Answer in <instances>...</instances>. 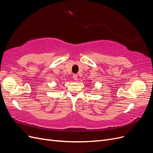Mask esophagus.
<instances>
[{
	"label": "esophagus",
	"mask_w": 153,
	"mask_h": 153,
	"mask_svg": "<svg viewBox=\"0 0 153 153\" xmlns=\"http://www.w3.org/2000/svg\"><path fill=\"white\" fill-rule=\"evenodd\" d=\"M73 79L75 80H77L78 76H77V75H76V74H74V75H73Z\"/></svg>",
	"instance_id": "esophagus-1"
}]
</instances>
